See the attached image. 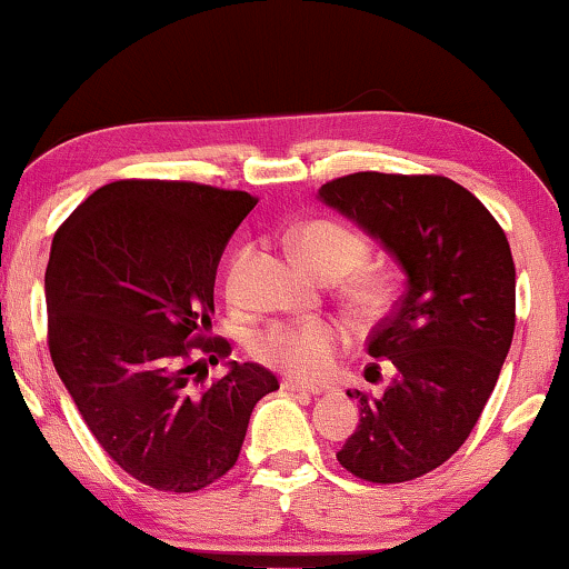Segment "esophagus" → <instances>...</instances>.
Segmentation results:
<instances>
[{"label":"esophagus","instance_id":"esophagus-1","mask_svg":"<svg viewBox=\"0 0 569 569\" xmlns=\"http://www.w3.org/2000/svg\"><path fill=\"white\" fill-rule=\"evenodd\" d=\"M282 389H287V392H302V395H321L323 392V387H319V383L298 381V379H292V376L282 379Z\"/></svg>","mask_w":569,"mask_h":569}]
</instances>
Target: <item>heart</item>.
Listing matches in <instances>:
<instances>
[{
    "label": "heart",
    "mask_w": 569,
    "mask_h": 569,
    "mask_svg": "<svg viewBox=\"0 0 569 569\" xmlns=\"http://www.w3.org/2000/svg\"><path fill=\"white\" fill-rule=\"evenodd\" d=\"M295 256L306 263L313 274L323 279H339L358 271L368 258V242L350 227L339 221H308L292 232ZM248 256L240 253L232 261L227 274V290L238 292L242 267ZM392 279L379 271L352 274L348 292L360 311L376 313L392 298ZM345 342V331L335 321H298V323H274L263 335L256 337L253 352L263 363L284 368L295 376L319 379L335 363V352Z\"/></svg>",
    "instance_id": "1"
}]
</instances>
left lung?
<instances>
[{
    "label": "left lung",
    "instance_id": "1",
    "mask_svg": "<svg viewBox=\"0 0 569 569\" xmlns=\"http://www.w3.org/2000/svg\"><path fill=\"white\" fill-rule=\"evenodd\" d=\"M319 198L408 277L368 337V356L395 366L392 383L381 397L348 392L360 423L337 460L371 483L412 481L465 445L497 387L515 331L510 242L449 177L356 172L321 186Z\"/></svg>",
    "mask_w": 569,
    "mask_h": 569
}]
</instances>
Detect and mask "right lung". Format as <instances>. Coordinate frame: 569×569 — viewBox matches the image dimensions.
<instances>
[{
    "mask_svg": "<svg viewBox=\"0 0 569 569\" xmlns=\"http://www.w3.org/2000/svg\"><path fill=\"white\" fill-rule=\"evenodd\" d=\"M258 198L177 180H117L86 198L51 240L49 352L104 452L136 481L190 493L238 462L250 412L279 389L258 363L198 389L230 356L211 329L213 279ZM203 373H209L206 368Z\"/></svg>",
    "mask_w": 569,
    "mask_h": 569,
    "instance_id": "1",
    "label": "right lung"
}]
</instances>
